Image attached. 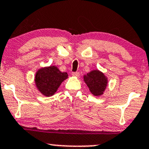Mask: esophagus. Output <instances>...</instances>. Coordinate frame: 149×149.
Here are the masks:
<instances>
[{
  "mask_svg": "<svg viewBox=\"0 0 149 149\" xmlns=\"http://www.w3.org/2000/svg\"><path fill=\"white\" fill-rule=\"evenodd\" d=\"M72 76H76V77H78L80 76L79 72H72Z\"/></svg>",
  "mask_w": 149,
  "mask_h": 149,
  "instance_id": "esophagus-1",
  "label": "esophagus"
}]
</instances>
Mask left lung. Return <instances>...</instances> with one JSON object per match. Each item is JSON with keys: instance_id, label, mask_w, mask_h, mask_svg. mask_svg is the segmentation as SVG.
Instances as JSON below:
<instances>
[{"instance_id": "1", "label": "left lung", "mask_w": 149, "mask_h": 149, "mask_svg": "<svg viewBox=\"0 0 149 149\" xmlns=\"http://www.w3.org/2000/svg\"><path fill=\"white\" fill-rule=\"evenodd\" d=\"M84 81L94 95H101L107 84V78L102 72L93 71L84 76Z\"/></svg>"}]
</instances>
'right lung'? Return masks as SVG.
Masks as SVG:
<instances>
[{
  "label": "right lung",
  "mask_w": 149,
  "mask_h": 149,
  "mask_svg": "<svg viewBox=\"0 0 149 149\" xmlns=\"http://www.w3.org/2000/svg\"><path fill=\"white\" fill-rule=\"evenodd\" d=\"M68 78L66 72H61L56 66L41 68L35 76V83L39 91L45 96H52L61 83Z\"/></svg>",
  "instance_id": "right-lung-1"
}]
</instances>
